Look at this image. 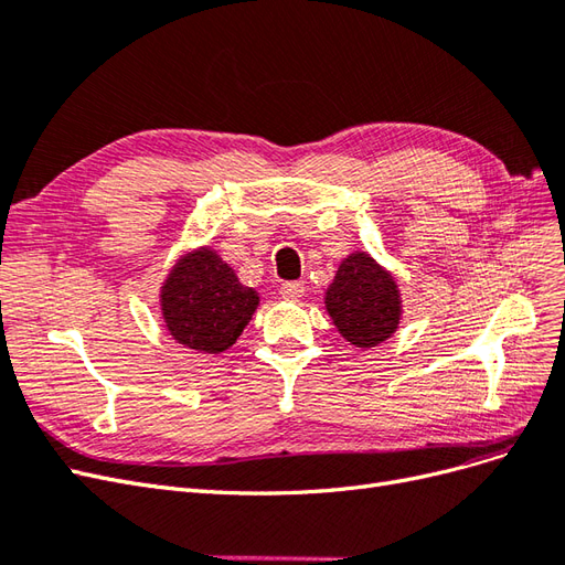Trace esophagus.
Returning <instances> with one entry per match:
<instances>
[{
    "label": "esophagus",
    "instance_id": "obj_1",
    "mask_svg": "<svg viewBox=\"0 0 565 565\" xmlns=\"http://www.w3.org/2000/svg\"><path fill=\"white\" fill-rule=\"evenodd\" d=\"M280 295L285 299H289V301H295V299H299L303 295V285L297 282V280H287V282L280 285Z\"/></svg>",
    "mask_w": 565,
    "mask_h": 565
}]
</instances>
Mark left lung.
I'll return each mask as SVG.
<instances>
[{"label":"left lung","mask_w":565,"mask_h":565,"mask_svg":"<svg viewBox=\"0 0 565 565\" xmlns=\"http://www.w3.org/2000/svg\"><path fill=\"white\" fill-rule=\"evenodd\" d=\"M324 306L351 344L370 349L398 328L401 299L388 273L370 254L355 252L339 266Z\"/></svg>","instance_id":"8db88e82"}]
</instances>
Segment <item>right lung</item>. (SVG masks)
Wrapping results in <instances>:
<instances>
[{"label":"right lung","mask_w":565,"mask_h":565,"mask_svg":"<svg viewBox=\"0 0 565 565\" xmlns=\"http://www.w3.org/2000/svg\"><path fill=\"white\" fill-rule=\"evenodd\" d=\"M259 297L241 285L218 254L202 249L185 256L162 287L167 328L179 344L218 353L235 344Z\"/></svg>","instance_id":"obj_1"}]
</instances>
